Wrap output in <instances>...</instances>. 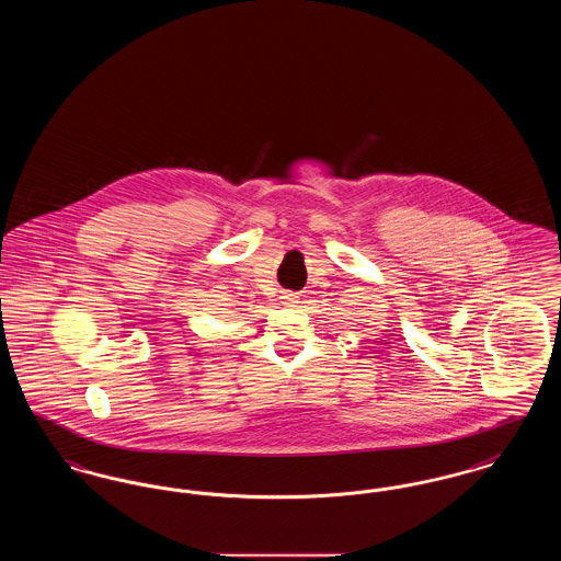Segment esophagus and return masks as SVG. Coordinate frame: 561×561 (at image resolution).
Segmentation results:
<instances>
[{"label":"esophagus","instance_id":"obj_1","mask_svg":"<svg viewBox=\"0 0 561 561\" xmlns=\"http://www.w3.org/2000/svg\"><path fill=\"white\" fill-rule=\"evenodd\" d=\"M282 302L288 305V307H296V305L300 302V298H298L296 294H284V296H282Z\"/></svg>","mask_w":561,"mask_h":561}]
</instances>
